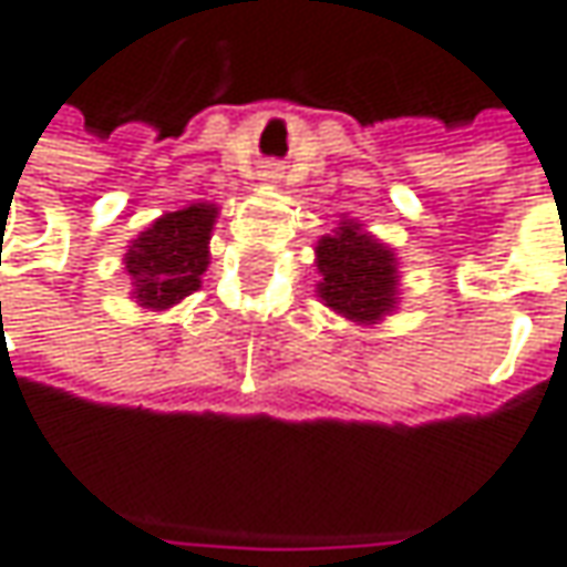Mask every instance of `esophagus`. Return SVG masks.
I'll list each match as a JSON object with an SVG mask.
<instances>
[{
    "instance_id": "34e87169",
    "label": "esophagus",
    "mask_w": 567,
    "mask_h": 567,
    "mask_svg": "<svg viewBox=\"0 0 567 567\" xmlns=\"http://www.w3.org/2000/svg\"><path fill=\"white\" fill-rule=\"evenodd\" d=\"M265 179H268V183L280 179V169H277V166H268V169H265Z\"/></svg>"
}]
</instances>
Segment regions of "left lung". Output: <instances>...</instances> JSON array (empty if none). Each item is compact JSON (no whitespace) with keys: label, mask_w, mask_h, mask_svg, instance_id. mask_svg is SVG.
<instances>
[{"label":"left lung","mask_w":567,"mask_h":567,"mask_svg":"<svg viewBox=\"0 0 567 567\" xmlns=\"http://www.w3.org/2000/svg\"><path fill=\"white\" fill-rule=\"evenodd\" d=\"M321 274L316 293L328 309L357 324H379L398 309V258L384 243L369 236L362 224L340 220L316 246Z\"/></svg>","instance_id":"left-lung-1"}]
</instances>
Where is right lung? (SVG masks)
<instances>
[{
    "instance_id": "add662e5",
    "label": "right lung",
    "mask_w": 567,
    "mask_h": 567,
    "mask_svg": "<svg viewBox=\"0 0 567 567\" xmlns=\"http://www.w3.org/2000/svg\"><path fill=\"white\" fill-rule=\"evenodd\" d=\"M217 220V205H188L183 210H169L157 217L151 227L132 239L125 251V271L132 277V299L164 312L179 299L202 287V274L207 271V239Z\"/></svg>"
}]
</instances>
